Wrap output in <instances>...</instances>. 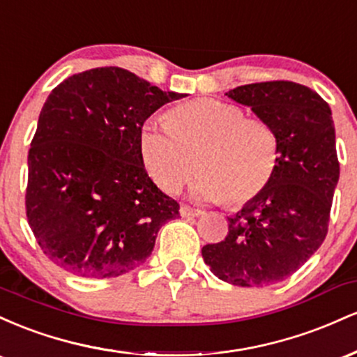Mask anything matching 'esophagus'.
I'll list each match as a JSON object with an SVG mask.
<instances>
[{
    "label": "esophagus",
    "instance_id": "obj_1",
    "mask_svg": "<svg viewBox=\"0 0 357 357\" xmlns=\"http://www.w3.org/2000/svg\"><path fill=\"white\" fill-rule=\"evenodd\" d=\"M179 213H181V216H184V218H190V216H202L204 211L198 210V208L188 206V204H183V206L179 208Z\"/></svg>",
    "mask_w": 357,
    "mask_h": 357
}]
</instances>
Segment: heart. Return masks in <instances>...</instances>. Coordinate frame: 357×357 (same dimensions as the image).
I'll return each mask as SVG.
<instances>
[{"label": "heart", "mask_w": 357, "mask_h": 357, "mask_svg": "<svg viewBox=\"0 0 357 357\" xmlns=\"http://www.w3.org/2000/svg\"><path fill=\"white\" fill-rule=\"evenodd\" d=\"M139 151L147 174L166 192L181 190L198 165L195 198L243 204L275 173L278 139L267 122L247 119L238 105L196 99L171 110L167 121L147 119Z\"/></svg>", "instance_id": "heart-1"}]
</instances>
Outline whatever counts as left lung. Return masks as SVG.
Returning <instances> with one entry per match:
<instances>
[{
  "mask_svg": "<svg viewBox=\"0 0 357 357\" xmlns=\"http://www.w3.org/2000/svg\"><path fill=\"white\" fill-rule=\"evenodd\" d=\"M225 96L275 130L278 161L267 188L228 216L227 238L204 245L202 255L228 284L272 285L297 272L327 235L339 181L333 112L317 92L294 82L240 85Z\"/></svg>",
  "mask_w": 357,
  "mask_h": 357,
  "instance_id": "8db88e82",
  "label": "left lung"
}]
</instances>
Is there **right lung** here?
Wrapping results in <instances>:
<instances>
[{
    "label": "right lung",
    "instance_id": "1",
    "mask_svg": "<svg viewBox=\"0 0 357 357\" xmlns=\"http://www.w3.org/2000/svg\"><path fill=\"white\" fill-rule=\"evenodd\" d=\"M184 96L119 67L77 73L52 90L28 153L26 216L53 264L112 278L151 257L179 204L147 176L139 130Z\"/></svg>",
    "mask_w": 357,
    "mask_h": 357
}]
</instances>
